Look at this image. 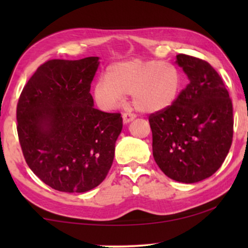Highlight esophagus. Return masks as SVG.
Segmentation results:
<instances>
[{
  "label": "esophagus",
  "mask_w": 248,
  "mask_h": 248,
  "mask_svg": "<svg viewBox=\"0 0 248 248\" xmlns=\"http://www.w3.org/2000/svg\"><path fill=\"white\" fill-rule=\"evenodd\" d=\"M122 117H123V122L125 124L126 123H130L131 121H133L135 118V114L131 113V111H125V113H123V115H122Z\"/></svg>",
  "instance_id": "1"
}]
</instances>
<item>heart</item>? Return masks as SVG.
Returning a JSON list of instances; mask_svg holds the SVG:
<instances>
[{
  "mask_svg": "<svg viewBox=\"0 0 248 248\" xmlns=\"http://www.w3.org/2000/svg\"><path fill=\"white\" fill-rule=\"evenodd\" d=\"M182 76L172 64L161 61L134 59L113 64L107 77L94 83L93 97L99 109L113 111L132 94L135 107L144 113L167 109L177 99Z\"/></svg>",
  "mask_w": 248,
  "mask_h": 248,
  "instance_id": "obj_1",
  "label": "heart"
}]
</instances>
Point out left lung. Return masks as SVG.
I'll return each instance as SVG.
<instances>
[{
    "instance_id": "obj_1",
    "label": "left lung",
    "mask_w": 248,
    "mask_h": 248,
    "mask_svg": "<svg viewBox=\"0 0 248 248\" xmlns=\"http://www.w3.org/2000/svg\"><path fill=\"white\" fill-rule=\"evenodd\" d=\"M189 82L167 109L149 116L152 152L169 178L196 183L221 167L232 147V103L218 72L198 57L178 54Z\"/></svg>"
}]
</instances>
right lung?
Returning a JSON list of instances; mask_svg holds the SVG:
<instances>
[{
    "label": "right lung",
    "instance_id": "obj_1",
    "mask_svg": "<svg viewBox=\"0 0 248 248\" xmlns=\"http://www.w3.org/2000/svg\"><path fill=\"white\" fill-rule=\"evenodd\" d=\"M99 57L50 60L32 74L16 105V131L27 165L60 192L83 193L106 178L120 113L93 107L90 87Z\"/></svg>",
    "mask_w": 248,
    "mask_h": 248
}]
</instances>
